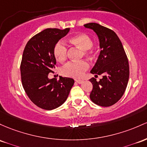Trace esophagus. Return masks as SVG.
<instances>
[{
  "label": "esophagus",
  "mask_w": 147,
  "mask_h": 147,
  "mask_svg": "<svg viewBox=\"0 0 147 147\" xmlns=\"http://www.w3.org/2000/svg\"><path fill=\"white\" fill-rule=\"evenodd\" d=\"M75 82L78 84H82L84 82L83 80H75Z\"/></svg>",
  "instance_id": "obj_1"
}]
</instances>
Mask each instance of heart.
Wrapping results in <instances>:
<instances>
[{
  "label": "heart",
  "mask_w": 147,
  "mask_h": 147,
  "mask_svg": "<svg viewBox=\"0 0 147 147\" xmlns=\"http://www.w3.org/2000/svg\"><path fill=\"white\" fill-rule=\"evenodd\" d=\"M70 44L75 45L84 51V54H89L90 49L93 46V41L88 35L80 33L71 37L68 40ZM67 47L62 41L56 43L54 49V55L55 59L59 62H63L67 58ZM89 67L88 63L85 61L80 62H69L63 67L62 73L67 77L80 78L84 72Z\"/></svg>",
  "instance_id": "b5f03b06"
}]
</instances>
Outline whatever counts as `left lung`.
I'll list each match as a JSON object with an SVG mask.
<instances>
[{
  "label": "left lung",
  "instance_id": "obj_1",
  "mask_svg": "<svg viewBox=\"0 0 147 147\" xmlns=\"http://www.w3.org/2000/svg\"><path fill=\"white\" fill-rule=\"evenodd\" d=\"M93 30L99 40L100 52L91 73L95 77L102 75L99 82L92 78V102L102 107H109L117 102L123 95L129 79L128 58L119 37L111 29L96 23L85 24Z\"/></svg>",
  "mask_w": 147,
  "mask_h": 147
}]
</instances>
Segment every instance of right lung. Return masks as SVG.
<instances>
[{"label":"right lung","mask_w":147,"mask_h":147,"mask_svg":"<svg viewBox=\"0 0 147 147\" xmlns=\"http://www.w3.org/2000/svg\"><path fill=\"white\" fill-rule=\"evenodd\" d=\"M70 31L47 28L33 36L24 48L20 70L22 85L27 96L35 105L51 110L60 107L68 97L75 81L69 77L49 79L56 61L54 49L59 40Z\"/></svg>","instance_id":"add662e5"}]
</instances>
